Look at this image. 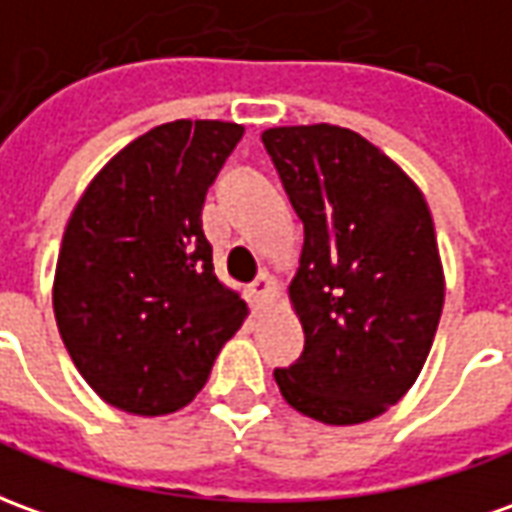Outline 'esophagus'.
I'll return each instance as SVG.
<instances>
[{
	"instance_id": "1",
	"label": "esophagus",
	"mask_w": 512,
	"mask_h": 512,
	"mask_svg": "<svg viewBox=\"0 0 512 512\" xmlns=\"http://www.w3.org/2000/svg\"><path fill=\"white\" fill-rule=\"evenodd\" d=\"M273 292H276V278L262 270L259 276L253 278V284H250V295H253V301H267Z\"/></svg>"
}]
</instances>
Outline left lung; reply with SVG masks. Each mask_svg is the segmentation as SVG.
<instances>
[{"instance_id":"8db88e82","label":"left lung","mask_w":512,"mask_h":512,"mask_svg":"<svg viewBox=\"0 0 512 512\" xmlns=\"http://www.w3.org/2000/svg\"><path fill=\"white\" fill-rule=\"evenodd\" d=\"M303 250L290 298L303 351L276 368L287 404L323 424H362L418 379L443 312L432 214L418 186L359 133L298 125L262 133Z\"/></svg>"}]
</instances>
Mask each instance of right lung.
<instances>
[{
	"instance_id": "add662e5",
	"label": "right lung",
	"mask_w": 512,
	"mask_h": 512,
	"mask_svg": "<svg viewBox=\"0 0 512 512\" xmlns=\"http://www.w3.org/2000/svg\"><path fill=\"white\" fill-rule=\"evenodd\" d=\"M245 128L167 122L105 164L63 234L52 306L74 368L108 404L167 415L203 390L248 315L214 276L203 203Z\"/></svg>"
}]
</instances>
